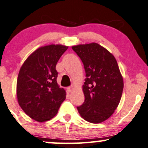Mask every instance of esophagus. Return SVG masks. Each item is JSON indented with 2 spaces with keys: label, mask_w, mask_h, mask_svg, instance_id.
<instances>
[{
  "label": "esophagus",
  "mask_w": 148,
  "mask_h": 148,
  "mask_svg": "<svg viewBox=\"0 0 148 148\" xmlns=\"http://www.w3.org/2000/svg\"><path fill=\"white\" fill-rule=\"evenodd\" d=\"M67 89H68V92L70 93V92H72L73 90H74V87H73V86H70V87H68Z\"/></svg>",
  "instance_id": "obj_1"
}]
</instances>
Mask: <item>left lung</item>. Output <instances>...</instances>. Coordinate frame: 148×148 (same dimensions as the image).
<instances>
[{"label": "left lung", "instance_id": "left-lung-1", "mask_svg": "<svg viewBox=\"0 0 148 148\" xmlns=\"http://www.w3.org/2000/svg\"><path fill=\"white\" fill-rule=\"evenodd\" d=\"M72 48L83 61L87 77L82 87L85 102L77 107L78 113L89 122H103L118 106L124 89L117 61L113 54L97 43Z\"/></svg>", "mask_w": 148, "mask_h": 148}]
</instances>
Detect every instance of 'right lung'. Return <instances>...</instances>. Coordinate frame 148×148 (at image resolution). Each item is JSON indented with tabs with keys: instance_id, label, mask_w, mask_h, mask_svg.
Masks as SVG:
<instances>
[{
	"instance_id": "add662e5",
	"label": "right lung",
	"mask_w": 148,
	"mask_h": 148,
	"mask_svg": "<svg viewBox=\"0 0 148 148\" xmlns=\"http://www.w3.org/2000/svg\"><path fill=\"white\" fill-rule=\"evenodd\" d=\"M68 46H41L30 55L20 68L16 85L18 104L34 120L44 122L53 118L66 97L57 82L56 65Z\"/></svg>"
}]
</instances>
